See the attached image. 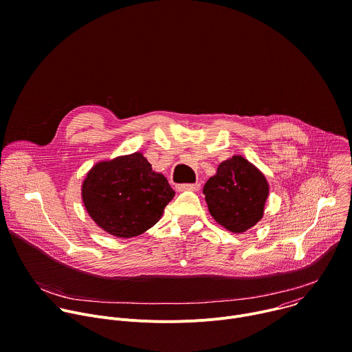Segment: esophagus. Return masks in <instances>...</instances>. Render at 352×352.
Instances as JSON below:
<instances>
[{"label":"esophagus","mask_w":352,"mask_h":352,"mask_svg":"<svg viewBox=\"0 0 352 352\" xmlns=\"http://www.w3.org/2000/svg\"><path fill=\"white\" fill-rule=\"evenodd\" d=\"M200 184H179L177 185V190L178 192H184V190H199Z\"/></svg>","instance_id":"esophagus-1"}]
</instances>
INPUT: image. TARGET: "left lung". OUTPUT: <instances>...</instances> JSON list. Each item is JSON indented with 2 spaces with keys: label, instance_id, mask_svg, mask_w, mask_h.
I'll list each match as a JSON object with an SVG mask.
<instances>
[{
  "label": "left lung",
  "instance_id": "1",
  "mask_svg": "<svg viewBox=\"0 0 352 352\" xmlns=\"http://www.w3.org/2000/svg\"><path fill=\"white\" fill-rule=\"evenodd\" d=\"M203 193L211 217L228 230L242 233L263 218L270 185L254 164L232 156L218 166Z\"/></svg>",
  "mask_w": 352,
  "mask_h": 352
}]
</instances>
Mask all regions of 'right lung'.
I'll return each instance as SVG.
<instances>
[{
    "label": "right lung",
    "instance_id": "right-lung-1",
    "mask_svg": "<svg viewBox=\"0 0 352 352\" xmlns=\"http://www.w3.org/2000/svg\"><path fill=\"white\" fill-rule=\"evenodd\" d=\"M174 195L167 178L140 152L96 163L81 186L89 217L117 238H134L152 228Z\"/></svg>",
    "mask_w": 352,
    "mask_h": 352
}]
</instances>
